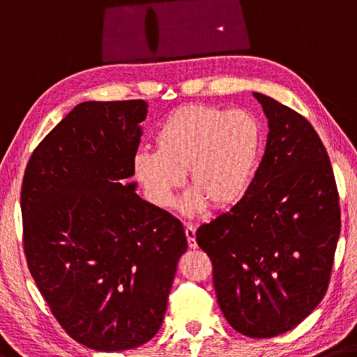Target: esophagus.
Instances as JSON below:
<instances>
[{
	"mask_svg": "<svg viewBox=\"0 0 357 357\" xmlns=\"http://www.w3.org/2000/svg\"><path fill=\"white\" fill-rule=\"evenodd\" d=\"M185 236H188L189 248L195 250L197 248V240H195V227L192 224H185Z\"/></svg>",
	"mask_w": 357,
	"mask_h": 357,
	"instance_id": "34e87169",
	"label": "esophagus"
}]
</instances>
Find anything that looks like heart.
Segmentation results:
<instances>
[{
    "label": "heart",
    "mask_w": 357,
    "mask_h": 357,
    "mask_svg": "<svg viewBox=\"0 0 357 357\" xmlns=\"http://www.w3.org/2000/svg\"><path fill=\"white\" fill-rule=\"evenodd\" d=\"M262 133L250 112L192 103L169 112L154 135L155 152L135 154L133 176L146 199L168 208L188 173L192 189L184 213H202L211 203L222 209L235 205L250 188Z\"/></svg>",
    "instance_id": "b5f03b06"
}]
</instances>
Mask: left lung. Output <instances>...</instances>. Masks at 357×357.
Returning a JSON list of instances; mask_svg holds the SVG:
<instances>
[{
    "instance_id": "left-lung-1",
    "label": "left lung",
    "mask_w": 357,
    "mask_h": 357,
    "mask_svg": "<svg viewBox=\"0 0 357 357\" xmlns=\"http://www.w3.org/2000/svg\"><path fill=\"white\" fill-rule=\"evenodd\" d=\"M268 119L265 154L243 199L197 230L213 262L218 303L235 331L270 338L322 301L340 236L327 151L303 116L252 93Z\"/></svg>"
}]
</instances>
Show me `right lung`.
Masks as SVG:
<instances>
[{
    "label": "right lung",
    "instance_id": "add662e5",
    "mask_svg": "<svg viewBox=\"0 0 357 357\" xmlns=\"http://www.w3.org/2000/svg\"><path fill=\"white\" fill-rule=\"evenodd\" d=\"M143 100L77 105L33 152L22 183L30 273L68 335L123 351L160 329L178 260L176 218L135 192Z\"/></svg>",
    "mask_w": 357,
    "mask_h": 357
}]
</instances>
